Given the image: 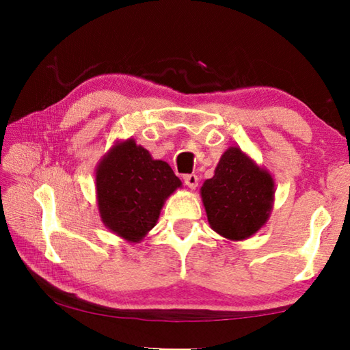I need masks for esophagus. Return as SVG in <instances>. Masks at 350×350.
<instances>
[{
	"label": "esophagus",
	"instance_id": "1",
	"mask_svg": "<svg viewBox=\"0 0 350 350\" xmlns=\"http://www.w3.org/2000/svg\"><path fill=\"white\" fill-rule=\"evenodd\" d=\"M182 179H183V182H185V185L191 189L196 188L199 183V177L196 174H183Z\"/></svg>",
	"mask_w": 350,
	"mask_h": 350
}]
</instances>
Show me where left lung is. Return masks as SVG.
Returning <instances> with one entry per match:
<instances>
[{
  "label": "left lung",
  "mask_w": 350,
  "mask_h": 350,
  "mask_svg": "<svg viewBox=\"0 0 350 350\" xmlns=\"http://www.w3.org/2000/svg\"><path fill=\"white\" fill-rule=\"evenodd\" d=\"M273 179L239 148H228L215 176L200 188L211 228L227 239H247L267 221Z\"/></svg>",
  "instance_id": "1"
}]
</instances>
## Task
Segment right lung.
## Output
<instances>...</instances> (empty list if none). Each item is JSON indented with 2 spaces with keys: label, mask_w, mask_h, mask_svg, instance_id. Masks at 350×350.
Segmentation results:
<instances>
[{
  "label": "right lung",
  "mask_w": 350,
  "mask_h": 350,
  "mask_svg": "<svg viewBox=\"0 0 350 350\" xmlns=\"http://www.w3.org/2000/svg\"><path fill=\"white\" fill-rule=\"evenodd\" d=\"M96 182L102 221L129 242L150 232L165 199L182 185L167 162L152 161L131 139L112 148L100 162Z\"/></svg>",
  "instance_id": "1"
}]
</instances>
